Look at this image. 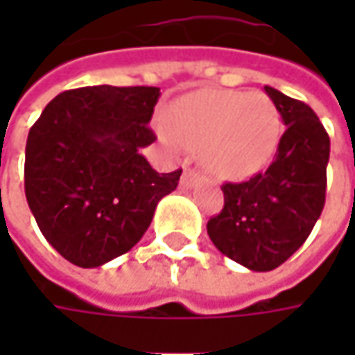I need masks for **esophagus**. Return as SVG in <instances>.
I'll use <instances>...</instances> for the list:
<instances>
[{
	"label": "esophagus",
	"instance_id": "1",
	"mask_svg": "<svg viewBox=\"0 0 355 355\" xmlns=\"http://www.w3.org/2000/svg\"><path fill=\"white\" fill-rule=\"evenodd\" d=\"M196 173L191 170H185L184 175H182V187H185V189H189V187H193L196 185Z\"/></svg>",
	"mask_w": 355,
	"mask_h": 355
}]
</instances>
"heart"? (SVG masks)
<instances>
[{
    "label": "heart",
    "mask_w": 355,
    "mask_h": 355,
    "mask_svg": "<svg viewBox=\"0 0 355 355\" xmlns=\"http://www.w3.org/2000/svg\"><path fill=\"white\" fill-rule=\"evenodd\" d=\"M159 140L170 150H199L201 166L219 180H247L279 148V108L259 90H198L171 104Z\"/></svg>",
    "instance_id": "1"
}]
</instances>
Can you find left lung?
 <instances>
[{"mask_svg":"<svg viewBox=\"0 0 355 355\" xmlns=\"http://www.w3.org/2000/svg\"><path fill=\"white\" fill-rule=\"evenodd\" d=\"M286 130L272 164L241 184H223L225 205L207 223L213 245L249 270L266 272L302 247L326 201L330 138L308 104L265 87Z\"/></svg>","mask_w":355,"mask_h":355,"instance_id":"left-lung-1","label":"left lung"}]
</instances>
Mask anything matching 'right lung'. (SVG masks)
<instances>
[{
    "label": "right lung",
    "instance_id": "obj_1",
    "mask_svg": "<svg viewBox=\"0 0 355 355\" xmlns=\"http://www.w3.org/2000/svg\"><path fill=\"white\" fill-rule=\"evenodd\" d=\"M157 87L64 90L45 106L25 146V198L43 237L69 263L101 266L128 252L182 170L157 173L140 154Z\"/></svg>",
    "mask_w": 355,
    "mask_h": 355
}]
</instances>
